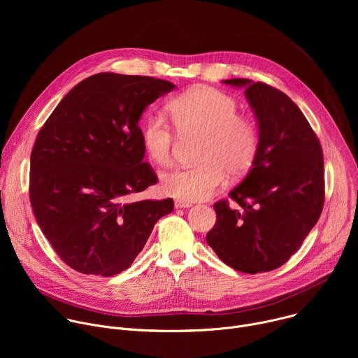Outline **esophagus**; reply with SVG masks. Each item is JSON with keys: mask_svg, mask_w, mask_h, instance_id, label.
Wrapping results in <instances>:
<instances>
[{"mask_svg": "<svg viewBox=\"0 0 358 358\" xmlns=\"http://www.w3.org/2000/svg\"><path fill=\"white\" fill-rule=\"evenodd\" d=\"M174 206H176V208H189L191 207V202L182 201V199H176Z\"/></svg>", "mask_w": 358, "mask_h": 358, "instance_id": "esophagus-1", "label": "esophagus"}]
</instances>
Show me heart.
Wrapping results in <instances>:
<instances>
[{"label": "heart", "mask_w": 358, "mask_h": 358, "mask_svg": "<svg viewBox=\"0 0 358 358\" xmlns=\"http://www.w3.org/2000/svg\"><path fill=\"white\" fill-rule=\"evenodd\" d=\"M177 131L182 136H201L196 166L176 169L162 178L164 194L184 201L207 199L227 180L246 176L259 155L261 133L249 115L238 113V101L210 86L189 89L170 101ZM141 141L148 159L160 167L173 162L174 130L159 113L145 117Z\"/></svg>", "instance_id": "heart-1"}]
</instances>
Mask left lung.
<instances>
[{
  "label": "left lung",
  "instance_id": "obj_1",
  "mask_svg": "<svg viewBox=\"0 0 358 358\" xmlns=\"http://www.w3.org/2000/svg\"><path fill=\"white\" fill-rule=\"evenodd\" d=\"M246 86L258 119L261 147L246 178L228 199L214 203L217 222L208 245L228 266L269 272L289 261L317 224L324 206V160L320 141L294 101L279 89L249 79Z\"/></svg>",
  "mask_w": 358,
  "mask_h": 358
}]
</instances>
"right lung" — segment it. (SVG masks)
<instances>
[{"label": "right lung", "instance_id": "right-lung-1", "mask_svg": "<svg viewBox=\"0 0 358 358\" xmlns=\"http://www.w3.org/2000/svg\"><path fill=\"white\" fill-rule=\"evenodd\" d=\"M174 89L152 76L103 72L83 79L41 127L32 152L29 201L58 257L83 275L126 271L173 198L129 202L157 184L143 162L138 119Z\"/></svg>", "mask_w": 358, "mask_h": 358}]
</instances>
